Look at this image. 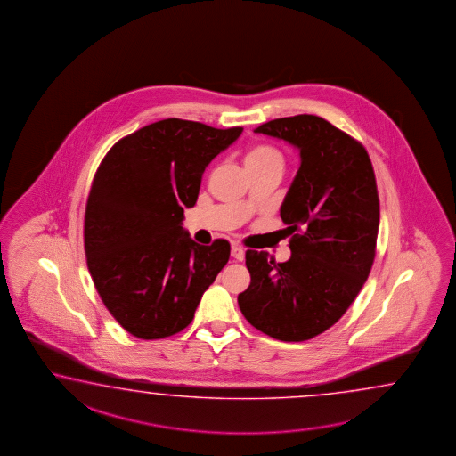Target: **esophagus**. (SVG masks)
Returning a JSON list of instances; mask_svg holds the SVG:
<instances>
[{"label": "esophagus", "mask_w": 456, "mask_h": 456, "mask_svg": "<svg viewBox=\"0 0 456 456\" xmlns=\"http://www.w3.org/2000/svg\"><path fill=\"white\" fill-rule=\"evenodd\" d=\"M231 255H232L233 260L242 261L245 258V250H243L240 245H232Z\"/></svg>", "instance_id": "1"}]
</instances>
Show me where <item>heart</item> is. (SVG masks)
<instances>
[{
  "label": "heart",
  "mask_w": 456,
  "mask_h": 456,
  "mask_svg": "<svg viewBox=\"0 0 456 456\" xmlns=\"http://www.w3.org/2000/svg\"><path fill=\"white\" fill-rule=\"evenodd\" d=\"M270 162H282V156L278 149L268 146V144H258L248 149L245 156V164L247 167L250 166H265Z\"/></svg>",
  "instance_id": "heart-1"
}]
</instances>
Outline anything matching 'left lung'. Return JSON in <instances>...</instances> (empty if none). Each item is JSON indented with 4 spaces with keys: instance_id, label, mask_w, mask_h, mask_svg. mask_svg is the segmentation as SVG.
Masks as SVG:
<instances>
[{
    "instance_id": "8db88e82",
    "label": "left lung",
    "mask_w": 456,
    "mask_h": 456,
    "mask_svg": "<svg viewBox=\"0 0 456 456\" xmlns=\"http://www.w3.org/2000/svg\"><path fill=\"white\" fill-rule=\"evenodd\" d=\"M255 133L288 141L300 167L281 206L290 258L247 250L250 286L239 307L250 325L279 341H307L351 307L375 258L380 203L372 162L359 141L316 115L260 125Z\"/></svg>"
}]
</instances>
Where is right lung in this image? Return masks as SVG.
I'll list each match as a JSON object with an SVG mask.
<instances>
[{
  "label": "right lung",
  "mask_w": 456,
  "mask_h": 456,
  "mask_svg": "<svg viewBox=\"0 0 456 456\" xmlns=\"http://www.w3.org/2000/svg\"><path fill=\"white\" fill-rule=\"evenodd\" d=\"M242 131L167 118L121 138L102 159L86 205L84 250L103 305L130 335L182 331L229 261L227 240L193 242L182 221L208 164Z\"/></svg>",
  "instance_id": "1"
}]
</instances>
